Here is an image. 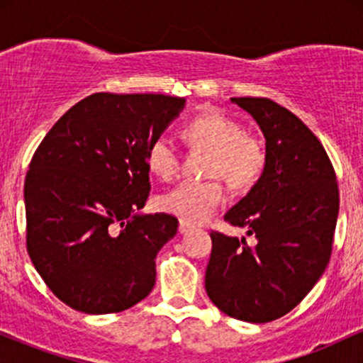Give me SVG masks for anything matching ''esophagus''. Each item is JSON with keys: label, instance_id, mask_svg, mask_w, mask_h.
Instances as JSON below:
<instances>
[{"label": "esophagus", "instance_id": "esophagus-1", "mask_svg": "<svg viewBox=\"0 0 363 363\" xmlns=\"http://www.w3.org/2000/svg\"><path fill=\"white\" fill-rule=\"evenodd\" d=\"M191 230H194L193 223L184 222V220H181V222H179V232H181V234H187V232H191Z\"/></svg>", "mask_w": 363, "mask_h": 363}]
</instances>
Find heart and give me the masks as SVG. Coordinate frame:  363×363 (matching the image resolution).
<instances>
[{"label":"heart","mask_w":363,"mask_h":363,"mask_svg":"<svg viewBox=\"0 0 363 363\" xmlns=\"http://www.w3.org/2000/svg\"><path fill=\"white\" fill-rule=\"evenodd\" d=\"M189 147L208 150L203 181H184L158 199L165 213L189 223L205 222L225 199L222 179L234 189H249L266 169V148L257 136L245 133L240 121L222 111H205L182 128ZM147 165L157 177L170 181L179 172V152L172 138L158 135L147 148Z\"/></svg>","instance_id":"b5f03b06"}]
</instances>
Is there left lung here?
Returning a JSON list of instances; mask_svg holds the SVG:
<instances>
[{"instance_id": "8db88e82", "label": "left lung", "mask_w": 363, "mask_h": 363, "mask_svg": "<svg viewBox=\"0 0 363 363\" xmlns=\"http://www.w3.org/2000/svg\"><path fill=\"white\" fill-rule=\"evenodd\" d=\"M266 138V169L225 213L245 239L211 230L205 286L210 301L234 319L269 323L302 302L333 252L340 193L318 136L294 112L262 97H234Z\"/></svg>"}]
</instances>
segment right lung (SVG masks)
I'll return each mask as SVG.
<instances>
[{
  "mask_svg": "<svg viewBox=\"0 0 363 363\" xmlns=\"http://www.w3.org/2000/svg\"><path fill=\"white\" fill-rule=\"evenodd\" d=\"M162 94H91L37 147L25 177L27 252L49 290L74 311L112 314L155 285V257L177 218L140 215L147 148L184 107Z\"/></svg>",
  "mask_w": 363,
  "mask_h": 363,
  "instance_id": "1",
  "label": "right lung"
}]
</instances>
